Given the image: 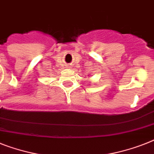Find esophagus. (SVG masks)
I'll return each mask as SVG.
<instances>
[{
	"label": "esophagus",
	"instance_id": "obj_1",
	"mask_svg": "<svg viewBox=\"0 0 154 154\" xmlns=\"http://www.w3.org/2000/svg\"><path fill=\"white\" fill-rule=\"evenodd\" d=\"M67 67H68V68H72V66H70V65H67Z\"/></svg>",
	"mask_w": 154,
	"mask_h": 154
}]
</instances>
